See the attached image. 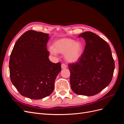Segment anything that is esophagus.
<instances>
[{
  "mask_svg": "<svg viewBox=\"0 0 124 124\" xmlns=\"http://www.w3.org/2000/svg\"><path fill=\"white\" fill-rule=\"evenodd\" d=\"M61 67H62V69H66V68H67V66L65 64H64V63H62V64Z\"/></svg>",
  "mask_w": 124,
  "mask_h": 124,
  "instance_id": "esophagus-1",
  "label": "esophagus"
}]
</instances>
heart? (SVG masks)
Here are the masks:
<instances>
[{
	"label": "heart",
	"mask_w": 124,
	"mask_h": 124,
	"mask_svg": "<svg viewBox=\"0 0 124 124\" xmlns=\"http://www.w3.org/2000/svg\"><path fill=\"white\" fill-rule=\"evenodd\" d=\"M83 46L80 42H75L73 39L62 38L55 40L53 46L48 48V51L53 56L57 53L64 54L66 61L69 62H74L80 59L83 53Z\"/></svg>",
	"instance_id": "obj_1"
}]
</instances>
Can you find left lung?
Returning a JSON list of instances; mask_svg holds the SVG:
<instances>
[{"label": "left lung", "mask_w": 124, "mask_h": 124, "mask_svg": "<svg viewBox=\"0 0 124 124\" xmlns=\"http://www.w3.org/2000/svg\"><path fill=\"white\" fill-rule=\"evenodd\" d=\"M78 37L84 38L86 46L80 59L69 65L71 87L78 95L93 96L110 83L114 61L109 45L96 33L86 31Z\"/></svg>", "instance_id": "8db88e82"}]
</instances>
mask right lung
Segmentation results:
<instances>
[{"mask_svg":"<svg viewBox=\"0 0 124 124\" xmlns=\"http://www.w3.org/2000/svg\"><path fill=\"white\" fill-rule=\"evenodd\" d=\"M49 34L32 30L17 40L10 55V79L23 96L40 99L54 91L56 78L62 70L61 62L49 58L46 44Z\"/></svg>","mask_w":124,"mask_h":124,"instance_id":"add662e5","label":"right lung"}]
</instances>
